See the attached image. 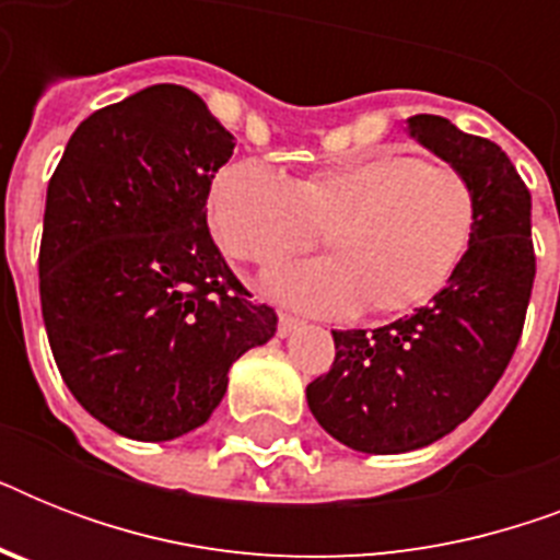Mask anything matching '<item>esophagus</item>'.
I'll list each match as a JSON object with an SVG mask.
<instances>
[{
	"label": "esophagus",
	"mask_w": 560,
	"mask_h": 560,
	"mask_svg": "<svg viewBox=\"0 0 560 560\" xmlns=\"http://www.w3.org/2000/svg\"><path fill=\"white\" fill-rule=\"evenodd\" d=\"M299 319L296 316H290V314H279V337H290V334L296 331L299 328Z\"/></svg>",
	"instance_id": "34e87169"
}]
</instances>
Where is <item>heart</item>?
I'll return each mask as SVG.
<instances>
[{"label":"heart","instance_id":"heart-1","mask_svg":"<svg viewBox=\"0 0 560 560\" xmlns=\"http://www.w3.org/2000/svg\"><path fill=\"white\" fill-rule=\"evenodd\" d=\"M218 244L246 264H279L311 249L328 258L272 272L267 288L307 314H407L433 302L468 258L477 191L447 162L372 153L288 179L258 160L220 171L209 197Z\"/></svg>","mask_w":560,"mask_h":560}]
</instances>
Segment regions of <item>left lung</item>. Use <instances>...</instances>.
<instances>
[{"instance_id": "8db88e82", "label": "left lung", "mask_w": 560, "mask_h": 560, "mask_svg": "<svg viewBox=\"0 0 560 560\" xmlns=\"http://www.w3.org/2000/svg\"><path fill=\"white\" fill-rule=\"evenodd\" d=\"M407 125L477 191L470 253L416 314L369 334L331 331V372L307 383V407L325 433L381 456L439 442L491 395L517 349L535 281L532 194L503 148L442 116Z\"/></svg>"}]
</instances>
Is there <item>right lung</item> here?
I'll return each mask as SVG.
<instances>
[{
	"label": "right lung",
	"mask_w": 560,
	"mask_h": 560,
	"mask_svg": "<svg viewBox=\"0 0 560 560\" xmlns=\"http://www.w3.org/2000/svg\"><path fill=\"white\" fill-rule=\"evenodd\" d=\"M235 136L156 83L92 113L48 179L39 302L78 404L113 433L168 442L209 421L229 369L276 334L211 241V179Z\"/></svg>",
	"instance_id": "right-lung-1"
}]
</instances>
